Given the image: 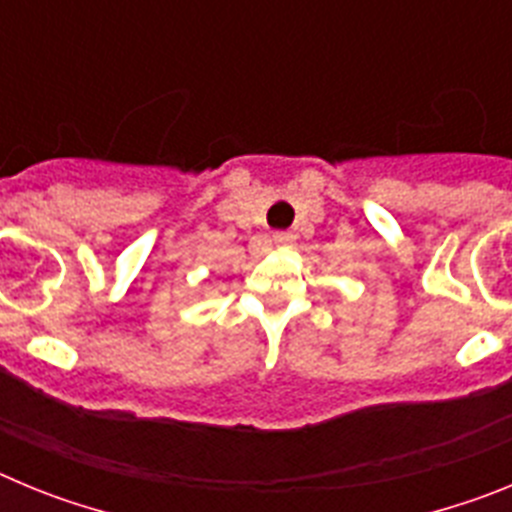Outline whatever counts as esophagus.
Here are the masks:
<instances>
[{
	"label": "esophagus",
	"instance_id": "esophagus-1",
	"mask_svg": "<svg viewBox=\"0 0 512 512\" xmlns=\"http://www.w3.org/2000/svg\"><path fill=\"white\" fill-rule=\"evenodd\" d=\"M292 241H295V235H292V233H274V235H271V243H274L277 248L292 246Z\"/></svg>",
	"mask_w": 512,
	"mask_h": 512
}]
</instances>
